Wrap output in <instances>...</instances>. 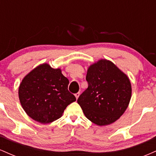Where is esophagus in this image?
<instances>
[{
	"mask_svg": "<svg viewBox=\"0 0 156 156\" xmlns=\"http://www.w3.org/2000/svg\"><path fill=\"white\" fill-rule=\"evenodd\" d=\"M75 96H76V99H78V97L80 96V92H77L76 94H75Z\"/></svg>",
	"mask_w": 156,
	"mask_h": 156,
	"instance_id": "34e87169",
	"label": "esophagus"
}]
</instances>
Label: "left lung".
Returning <instances> with one entry per match:
<instances>
[{"label":"left lung","instance_id":"8db88e82","mask_svg":"<svg viewBox=\"0 0 156 156\" xmlns=\"http://www.w3.org/2000/svg\"><path fill=\"white\" fill-rule=\"evenodd\" d=\"M86 80L88 88L78 99L86 117L98 125L119 119L131 98V85L126 75L112 62L102 59L89 67Z\"/></svg>","mask_w":156,"mask_h":156}]
</instances>
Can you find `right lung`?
Here are the masks:
<instances>
[{
  "label": "right lung",
  "mask_w": 156,
  "mask_h": 156,
  "mask_svg": "<svg viewBox=\"0 0 156 156\" xmlns=\"http://www.w3.org/2000/svg\"><path fill=\"white\" fill-rule=\"evenodd\" d=\"M69 80L60 69L44 64L23 78L19 98L26 114L40 123H50L62 117L68 105L76 101L68 90Z\"/></svg>",
  "instance_id": "obj_1"
}]
</instances>
